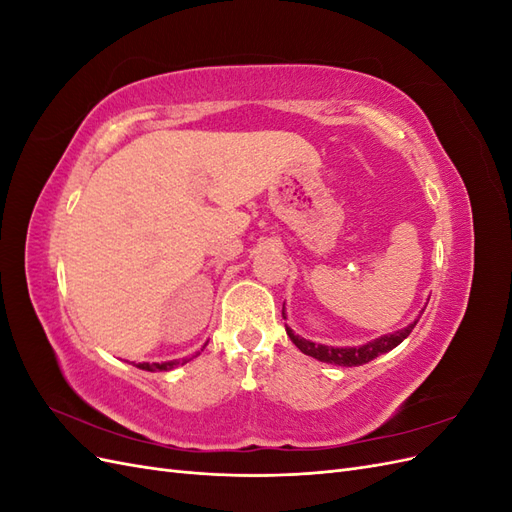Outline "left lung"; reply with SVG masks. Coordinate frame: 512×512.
Segmentation results:
<instances>
[{
    "label": "left lung",
    "instance_id": "obj_1",
    "mask_svg": "<svg viewBox=\"0 0 512 512\" xmlns=\"http://www.w3.org/2000/svg\"><path fill=\"white\" fill-rule=\"evenodd\" d=\"M282 316H284V309H282ZM414 324H410V327L401 329L397 333H391V335H384L380 339H374V342H369V344H365L361 348H331V346H322V344L309 342V339H303L299 335H294L290 329H286V333L292 339V344L297 346L303 354L314 356V359H318L322 363L342 365V367H359V365H365L369 361H374L376 356L393 350L395 346H399L412 333Z\"/></svg>",
    "mask_w": 512,
    "mask_h": 512
}]
</instances>
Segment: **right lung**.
<instances>
[{"label": "right lung", "instance_id": "1", "mask_svg": "<svg viewBox=\"0 0 512 512\" xmlns=\"http://www.w3.org/2000/svg\"><path fill=\"white\" fill-rule=\"evenodd\" d=\"M183 363H188V361H168V363H138V367L141 369H145V371H168V369H173L175 365H183Z\"/></svg>", "mask_w": 512, "mask_h": 512}]
</instances>
